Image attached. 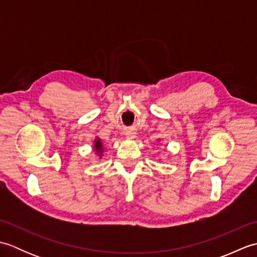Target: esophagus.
Masks as SVG:
<instances>
[{
  "label": "esophagus",
  "instance_id": "obj_1",
  "mask_svg": "<svg viewBox=\"0 0 257 257\" xmlns=\"http://www.w3.org/2000/svg\"><path fill=\"white\" fill-rule=\"evenodd\" d=\"M125 137H127L128 139H134L135 138V133H132V132L125 133Z\"/></svg>",
  "mask_w": 257,
  "mask_h": 257
}]
</instances>
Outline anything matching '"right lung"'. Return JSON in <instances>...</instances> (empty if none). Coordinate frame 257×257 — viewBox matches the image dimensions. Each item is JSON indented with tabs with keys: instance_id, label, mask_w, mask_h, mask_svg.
<instances>
[{
	"instance_id": "obj_1",
	"label": "right lung",
	"mask_w": 257,
	"mask_h": 257,
	"mask_svg": "<svg viewBox=\"0 0 257 257\" xmlns=\"http://www.w3.org/2000/svg\"><path fill=\"white\" fill-rule=\"evenodd\" d=\"M92 149H94V151L96 152V156L98 157V159H101L105 148H103V145L101 143L100 138H98V137L95 138L94 144H92Z\"/></svg>"
}]
</instances>
